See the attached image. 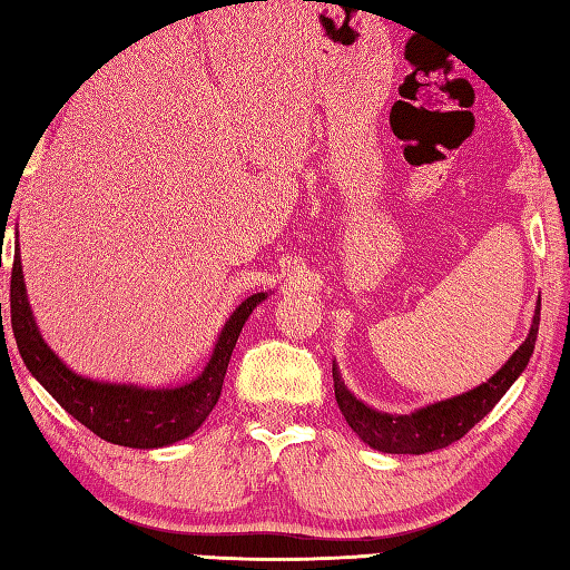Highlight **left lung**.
<instances>
[{"mask_svg":"<svg viewBox=\"0 0 570 570\" xmlns=\"http://www.w3.org/2000/svg\"><path fill=\"white\" fill-rule=\"evenodd\" d=\"M539 313H541V301H537L534 321H531V331L527 335V341L517 347V353L504 362L498 374H492L488 382H482L480 386H475V390L445 399V402H435L423 409H416L414 414H406V416L384 414V411H377L367 406L365 402H360V399L350 392L345 382L341 380L337 365H333L335 402L341 406L347 426L353 429L370 448L382 453L421 455L460 441L478 421H482L490 414L494 404L500 402L504 392L510 390L514 380L529 365V357L534 353V343L539 333Z\"/></svg>","mask_w":570,"mask_h":570,"instance_id":"8db88e82","label":"left lung"}]
</instances>
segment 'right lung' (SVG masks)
I'll return each mask as SVG.
<instances>
[{
    "label": "right lung",
    "mask_w": 570,
    "mask_h": 570,
    "mask_svg": "<svg viewBox=\"0 0 570 570\" xmlns=\"http://www.w3.org/2000/svg\"><path fill=\"white\" fill-rule=\"evenodd\" d=\"M264 298L266 294H252L235 308L217 335L208 365L196 380L180 386H166V390H144L137 384L80 377L43 343L27 298L19 245H14L9 288L11 331H14L23 365L72 419H78L102 441L127 448H164L188 439L200 429V423L208 419L220 399L229 355H233L242 325Z\"/></svg>",
    "instance_id": "obj_1"
}]
</instances>
